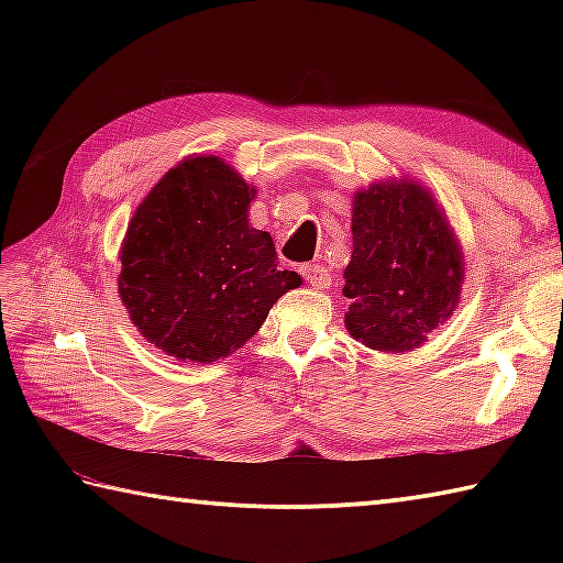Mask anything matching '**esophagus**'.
<instances>
[{"mask_svg": "<svg viewBox=\"0 0 563 563\" xmlns=\"http://www.w3.org/2000/svg\"><path fill=\"white\" fill-rule=\"evenodd\" d=\"M300 273L309 285H314V288H327V285L331 283L329 271L324 266H319V263H302Z\"/></svg>", "mask_w": 563, "mask_h": 563, "instance_id": "esophagus-1", "label": "esophagus"}]
</instances>
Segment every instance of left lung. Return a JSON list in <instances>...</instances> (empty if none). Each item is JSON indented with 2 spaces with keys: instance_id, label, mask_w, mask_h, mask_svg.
Returning <instances> with one entry per match:
<instances>
[{
  "instance_id": "8db88e82",
  "label": "left lung",
  "mask_w": 563,
  "mask_h": 563,
  "mask_svg": "<svg viewBox=\"0 0 563 563\" xmlns=\"http://www.w3.org/2000/svg\"><path fill=\"white\" fill-rule=\"evenodd\" d=\"M351 230V336L387 353L418 349L454 312L464 280L445 214L418 184H375L355 194Z\"/></svg>"
}]
</instances>
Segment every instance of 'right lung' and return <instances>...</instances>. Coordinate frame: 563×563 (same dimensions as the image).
Returning a JSON list of instances; mask_svg holds the SVG:
<instances>
[{
	"label": "right lung",
	"instance_id": "right-lung-1",
	"mask_svg": "<svg viewBox=\"0 0 563 563\" xmlns=\"http://www.w3.org/2000/svg\"><path fill=\"white\" fill-rule=\"evenodd\" d=\"M254 196L230 164L200 154L166 172L128 224L118 292L142 336L176 361L230 355L302 285L249 224Z\"/></svg>",
	"mask_w": 563,
	"mask_h": 563
}]
</instances>
